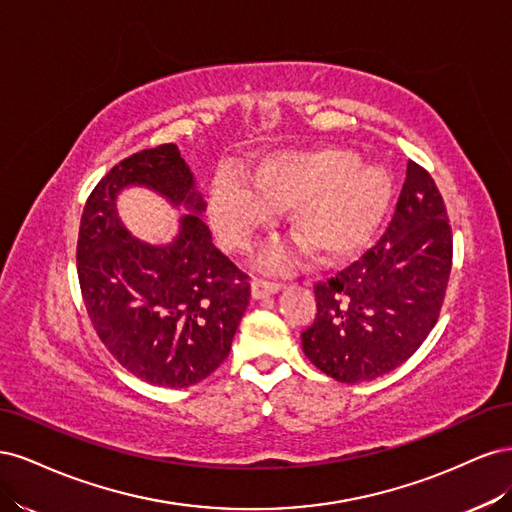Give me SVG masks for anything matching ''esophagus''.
Listing matches in <instances>:
<instances>
[{
  "label": "esophagus",
  "instance_id": "1",
  "mask_svg": "<svg viewBox=\"0 0 512 512\" xmlns=\"http://www.w3.org/2000/svg\"><path fill=\"white\" fill-rule=\"evenodd\" d=\"M282 288V284H277V282H267V280H254L252 282V299H256V301H260V299H267V297H271V294H275L277 290Z\"/></svg>",
  "mask_w": 512,
  "mask_h": 512
}]
</instances>
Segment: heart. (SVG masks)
Here are the masks:
<instances>
[{"instance_id":"obj_1","label":"heart","mask_w":512,"mask_h":512,"mask_svg":"<svg viewBox=\"0 0 512 512\" xmlns=\"http://www.w3.org/2000/svg\"><path fill=\"white\" fill-rule=\"evenodd\" d=\"M252 183L256 193L237 175L211 185L209 218L230 247H245L275 213L290 211V230L320 260H344L371 239L391 203V181L380 166L331 145L267 153L254 164ZM297 260L299 250L286 245L258 258L267 271H286Z\"/></svg>"}]
</instances>
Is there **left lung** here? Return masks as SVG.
<instances>
[{
  "label": "left lung",
  "instance_id": "left-lung-1",
  "mask_svg": "<svg viewBox=\"0 0 512 512\" xmlns=\"http://www.w3.org/2000/svg\"><path fill=\"white\" fill-rule=\"evenodd\" d=\"M453 237L436 183L408 162L393 220L376 247L316 286L303 352L337 382L376 380L425 342L451 275Z\"/></svg>",
  "mask_w": 512,
  "mask_h": 512
}]
</instances>
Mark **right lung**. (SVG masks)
<instances>
[{"instance_id":"add662e5","label":"right lung","mask_w":512,"mask_h":512,"mask_svg":"<svg viewBox=\"0 0 512 512\" xmlns=\"http://www.w3.org/2000/svg\"><path fill=\"white\" fill-rule=\"evenodd\" d=\"M145 187L188 210L168 244L136 240L118 218L116 198ZM207 209L177 145L119 162L83 209L79 282L91 324L130 374L153 386L185 389L218 369L250 303V284L213 245Z\"/></svg>"}]
</instances>
